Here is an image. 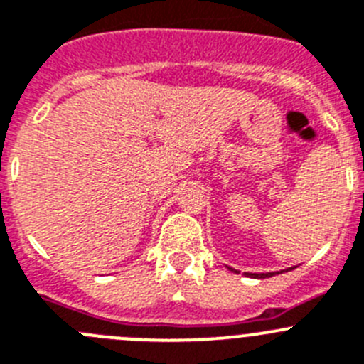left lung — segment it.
<instances>
[{"mask_svg": "<svg viewBox=\"0 0 364 364\" xmlns=\"http://www.w3.org/2000/svg\"><path fill=\"white\" fill-rule=\"evenodd\" d=\"M277 273H279V272H277ZM273 275H275V272H273V273H252V277H255V279H266V277H273Z\"/></svg>", "mask_w": 364, "mask_h": 364, "instance_id": "obj_1", "label": "left lung"}]
</instances>
